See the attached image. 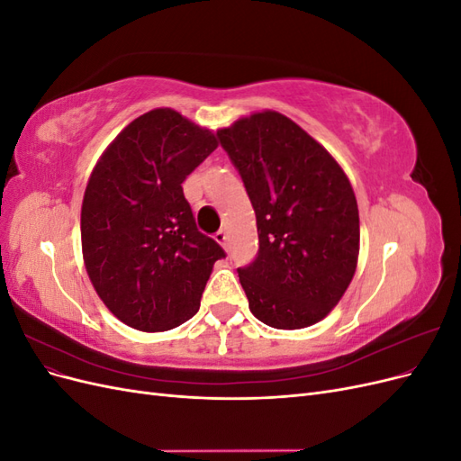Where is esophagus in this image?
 <instances>
[{
    "label": "esophagus",
    "mask_w": 461,
    "mask_h": 461,
    "mask_svg": "<svg viewBox=\"0 0 461 461\" xmlns=\"http://www.w3.org/2000/svg\"><path fill=\"white\" fill-rule=\"evenodd\" d=\"M215 242H217L219 246H222V248H227V242H229V234H227L225 230H219V232L215 234Z\"/></svg>",
    "instance_id": "1"
}]
</instances>
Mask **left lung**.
Listing matches in <instances>:
<instances>
[{
	"instance_id": "left-lung-1",
	"label": "left lung",
	"mask_w": 461,
	"mask_h": 461,
	"mask_svg": "<svg viewBox=\"0 0 461 461\" xmlns=\"http://www.w3.org/2000/svg\"><path fill=\"white\" fill-rule=\"evenodd\" d=\"M254 205L258 258L239 269L249 312L273 329L319 323L350 286L359 256L354 188L339 161L278 111L219 129Z\"/></svg>"
}]
</instances>
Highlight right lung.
Masks as SVG:
<instances>
[{
  "instance_id": "right-lung-1",
  "label": "right lung",
  "mask_w": 461,
  "mask_h": 461,
  "mask_svg": "<svg viewBox=\"0 0 461 461\" xmlns=\"http://www.w3.org/2000/svg\"><path fill=\"white\" fill-rule=\"evenodd\" d=\"M217 146L209 129L158 107L129 122L92 169L82 258L97 296L124 325L161 332L200 310L225 252L198 230L183 183Z\"/></svg>"
}]
</instances>
